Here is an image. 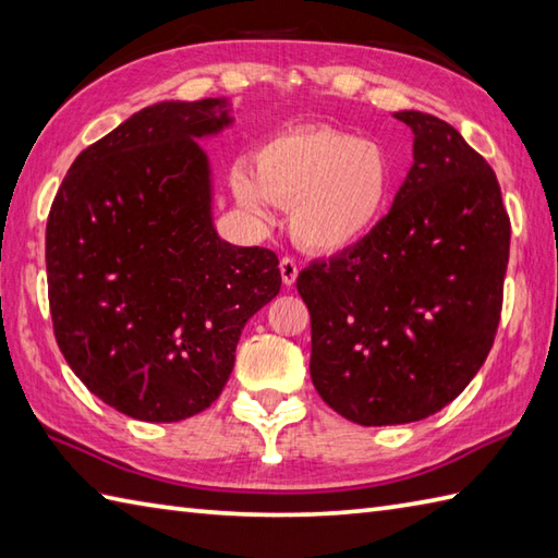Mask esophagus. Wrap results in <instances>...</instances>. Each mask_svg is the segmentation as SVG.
<instances>
[{"label":"esophagus","instance_id":"obj_1","mask_svg":"<svg viewBox=\"0 0 558 558\" xmlns=\"http://www.w3.org/2000/svg\"><path fill=\"white\" fill-rule=\"evenodd\" d=\"M279 269H281V279H283V283H287V287H293L295 283V277H299V265H295V259L293 257H281V263H279Z\"/></svg>","mask_w":558,"mask_h":558}]
</instances>
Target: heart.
Returning <instances> with one entry per match:
<instances>
[{
    "instance_id": "obj_1",
    "label": "heart",
    "mask_w": 558,
    "mask_h": 558,
    "mask_svg": "<svg viewBox=\"0 0 558 558\" xmlns=\"http://www.w3.org/2000/svg\"><path fill=\"white\" fill-rule=\"evenodd\" d=\"M392 183V158L380 144L332 128L279 134L257 151L255 173H233L243 207L267 214L271 202L287 204L293 238L317 253H339L368 235Z\"/></svg>"
}]
</instances>
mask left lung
Instances as JSON below:
<instances>
[{
  "label": "left lung",
  "instance_id": "left-lung-1",
  "mask_svg": "<svg viewBox=\"0 0 558 558\" xmlns=\"http://www.w3.org/2000/svg\"><path fill=\"white\" fill-rule=\"evenodd\" d=\"M414 166L356 245L305 267L311 378L361 426L412 424L482 368L501 320L510 219L496 173L460 132L418 110Z\"/></svg>",
  "mask_w": 558,
  "mask_h": 558
}]
</instances>
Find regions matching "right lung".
<instances>
[{
	"label": "right lung",
	"mask_w": 558,
	"mask_h": 558,
	"mask_svg": "<svg viewBox=\"0 0 558 558\" xmlns=\"http://www.w3.org/2000/svg\"><path fill=\"white\" fill-rule=\"evenodd\" d=\"M226 100H166L76 156L45 229L57 347L98 400L140 422L204 412L233 371L245 323L281 289L267 247L211 221L195 140L231 124Z\"/></svg>",
	"instance_id": "right-lung-1"
}]
</instances>
